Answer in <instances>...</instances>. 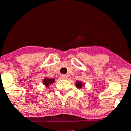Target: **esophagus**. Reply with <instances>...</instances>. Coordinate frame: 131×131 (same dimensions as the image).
Listing matches in <instances>:
<instances>
[{"instance_id": "obj_1", "label": "esophagus", "mask_w": 131, "mask_h": 131, "mask_svg": "<svg viewBox=\"0 0 131 131\" xmlns=\"http://www.w3.org/2000/svg\"><path fill=\"white\" fill-rule=\"evenodd\" d=\"M61 76V78L62 79H66L67 78V76H66V74H62Z\"/></svg>"}]
</instances>
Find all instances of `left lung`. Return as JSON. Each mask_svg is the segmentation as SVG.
I'll return each instance as SVG.
<instances>
[{"label": "left lung", "mask_w": 131, "mask_h": 131, "mask_svg": "<svg viewBox=\"0 0 131 131\" xmlns=\"http://www.w3.org/2000/svg\"><path fill=\"white\" fill-rule=\"evenodd\" d=\"M84 85H85V84L83 83H82V82H80L79 81L76 82V86L77 88H82V86H83Z\"/></svg>", "instance_id": "1"}]
</instances>
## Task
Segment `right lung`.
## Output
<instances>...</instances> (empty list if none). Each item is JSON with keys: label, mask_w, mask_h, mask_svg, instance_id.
Wrapping results in <instances>:
<instances>
[{"label": "right lung", "mask_w": 131, "mask_h": 131, "mask_svg": "<svg viewBox=\"0 0 131 131\" xmlns=\"http://www.w3.org/2000/svg\"><path fill=\"white\" fill-rule=\"evenodd\" d=\"M55 82L54 79H49V78H45L43 79V83L44 85H45L46 86H49V85H51L52 83H53Z\"/></svg>", "instance_id": "1"}]
</instances>
